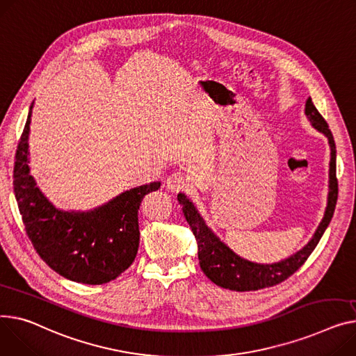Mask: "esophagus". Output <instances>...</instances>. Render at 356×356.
Returning <instances> with one entry per match:
<instances>
[{
    "mask_svg": "<svg viewBox=\"0 0 356 356\" xmlns=\"http://www.w3.org/2000/svg\"><path fill=\"white\" fill-rule=\"evenodd\" d=\"M187 186H188V180L181 173H173L168 177V180H165V187H168V191L173 193L186 191Z\"/></svg>",
    "mask_w": 356,
    "mask_h": 356,
    "instance_id": "obj_1",
    "label": "esophagus"
}]
</instances>
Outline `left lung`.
<instances>
[{
  "label": "left lung",
  "instance_id": "1",
  "mask_svg": "<svg viewBox=\"0 0 356 356\" xmlns=\"http://www.w3.org/2000/svg\"><path fill=\"white\" fill-rule=\"evenodd\" d=\"M305 114L307 120L321 133L327 137L330 146V161H329V193H327V204L322 222L319 223L312 239L307 242L299 252L295 254L280 260V262L270 265L253 264L249 260L236 254L232 249H229L218 236L207 227L200 213L186 195L179 193L177 200L183 206L184 218L191 226L195 238L197 241V256L199 264L203 273L218 286L236 291V292H248L257 291L269 286H275L277 283L283 282L292 276L305 262L309 254L316 248L321 241L322 234L325 233L330 219L334 216L337 200H338V179H337V147L332 131L329 130L327 123L309 97L305 104Z\"/></svg>",
  "mask_w": 356,
  "mask_h": 356
}]
</instances>
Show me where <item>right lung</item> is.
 <instances>
[{
	"instance_id": "add662e5",
	"label": "right lung",
	"mask_w": 356,
	"mask_h": 356,
	"mask_svg": "<svg viewBox=\"0 0 356 356\" xmlns=\"http://www.w3.org/2000/svg\"><path fill=\"white\" fill-rule=\"evenodd\" d=\"M31 108L14 163V195L34 249L54 272L79 283L102 285L120 276L137 254L138 209L160 181L115 196L90 211H64L49 202L30 175L29 134Z\"/></svg>"
}]
</instances>
